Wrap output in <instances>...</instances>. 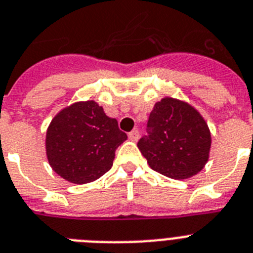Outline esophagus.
I'll use <instances>...</instances> for the list:
<instances>
[{
	"label": "esophagus",
	"mask_w": 253,
	"mask_h": 253,
	"mask_svg": "<svg viewBox=\"0 0 253 253\" xmlns=\"http://www.w3.org/2000/svg\"><path fill=\"white\" fill-rule=\"evenodd\" d=\"M128 139H130L131 141H137V139H139V131L137 130L131 131V132L128 133Z\"/></svg>",
	"instance_id": "34e87169"
}]
</instances>
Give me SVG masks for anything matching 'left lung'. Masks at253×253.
I'll list each match as a JSON object with an SVG mask.
<instances>
[{"mask_svg":"<svg viewBox=\"0 0 253 253\" xmlns=\"http://www.w3.org/2000/svg\"><path fill=\"white\" fill-rule=\"evenodd\" d=\"M148 139L137 148L150 169L169 179H190L205 169L211 150V131L188 101L166 96L150 112Z\"/></svg>","mask_w":253,"mask_h":253,"instance_id":"1","label":"left lung"}]
</instances>
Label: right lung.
<instances>
[{
    "instance_id": "right-lung-1",
    "label": "right lung",
    "mask_w": 253,
    "mask_h": 253,
    "mask_svg": "<svg viewBox=\"0 0 253 253\" xmlns=\"http://www.w3.org/2000/svg\"><path fill=\"white\" fill-rule=\"evenodd\" d=\"M126 139L116 118L108 117L96 101H76L51 120L44 148L52 171L82 185L112 169L116 149Z\"/></svg>"
}]
</instances>
